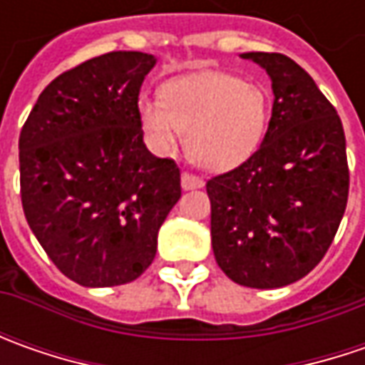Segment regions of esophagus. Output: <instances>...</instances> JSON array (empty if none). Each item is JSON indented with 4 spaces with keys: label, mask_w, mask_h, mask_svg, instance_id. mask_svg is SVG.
I'll return each instance as SVG.
<instances>
[{
    "label": "esophagus",
    "mask_w": 365,
    "mask_h": 365,
    "mask_svg": "<svg viewBox=\"0 0 365 365\" xmlns=\"http://www.w3.org/2000/svg\"><path fill=\"white\" fill-rule=\"evenodd\" d=\"M180 185H182V189L185 190H192V189H201L205 182L199 178V176L190 175V173H182V176H180Z\"/></svg>",
    "instance_id": "obj_1"
}]
</instances>
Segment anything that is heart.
<instances>
[{"mask_svg": "<svg viewBox=\"0 0 365 365\" xmlns=\"http://www.w3.org/2000/svg\"><path fill=\"white\" fill-rule=\"evenodd\" d=\"M138 120L148 146L170 154L187 134L189 156L207 170H230L259 146L268 101L262 87L227 73H197L164 85L162 97H140Z\"/></svg>", "mask_w": 365, "mask_h": 365, "instance_id": "obj_1", "label": "heart"}]
</instances>
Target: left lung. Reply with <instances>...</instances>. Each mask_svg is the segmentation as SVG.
Here are the masks:
<instances>
[{
    "label": "left lung",
    "instance_id": "left-lung-1",
    "mask_svg": "<svg viewBox=\"0 0 365 365\" xmlns=\"http://www.w3.org/2000/svg\"><path fill=\"white\" fill-rule=\"evenodd\" d=\"M272 81L274 106L259 148L207 182L219 268L250 288L301 280L323 259L347 205L341 120L311 75L278 52H244Z\"/></svg>",
    "mask_w": 365,
    "mask_h": 365
}]
</instances>
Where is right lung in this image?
<instances>
[{"instance_id": "obj_1", "label": "right lung", "mask_w": 365, "mask_h": 365, "mask_svg": "<svg viewBox=\"0 0 365 365\" xmlns=\"http://www.w3.org/2000/svg\"><path fill=\"white\" fill-rule=\"evenodd\" d=\"M156 58L107 52L54 78L20 133V192L36 240L81 287H120L156 256L180 170L144 144L138 95Z\"/></svg>"}]
</instances>
